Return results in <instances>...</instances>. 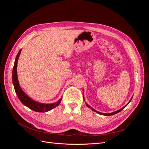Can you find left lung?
<instances>
[{"label": "left lung", "mask_w": 149, "mask_h": 149, "mask_svg": "<svg viewBox=\"0 0 149 149\" xmlns=\"http://www.w3.org/2000/svg\"><path fill=\"white\" fill-rule=\"evenodd\" d=\"M83 99H84V93H83ZM132 100V99H131V100H130V101H129V102H130V101H131ZM129 104V103H128ZM86 106L88 107H89L90 108V109H91L93 111H94V112H97V113H98V114H102V115H104V116H112V115H114V114H117V113H118V112H119L120 111H121L122 110H123V109H124V108L126 106H127V105H126L125 106H124V107H123V108H121V109H119V110H118V111H115V112H111V113H108V114H106V113H101V112H98V111H96L95 109H93V107H91V106H90L89 105H88V104H86Z\"/></svg>", "instance_id": "1"}]
</instances>
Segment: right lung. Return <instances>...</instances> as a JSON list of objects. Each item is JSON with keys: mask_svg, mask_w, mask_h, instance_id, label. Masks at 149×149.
Wrapping results in <instances>:
<instances>
[{"mask_svg": "<svg viewBox=\"0 0 149 149\" xmlns=\"http://www.w3.org/2000/svg\"><path fill=\"white\" fill-rule=\"evenodd\" d=\"M22 49H20V51L18 53L17 55L15 58V61L14 63V65H13V71H12V82L13 86L17 95L19 97L20 101L22 102L24 105L28 107L30 109L33 110L36 112H45L52 110L53 108L56 107L60 104V103L61 101V99H60L57 102L52 104H43L36 102L33 100L29 97L23 91V90L20 88L19 80L17 78V62L20 56V54L21 53Z\"/></svg>", "mask_w": 149, "mask_h": 149, "instance_id": "1", "label": "right lung"}]
</instances>
